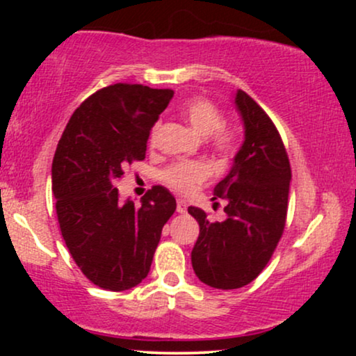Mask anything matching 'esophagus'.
<instances>
[{"mask_svg": "<svg viewBox=\"0 0 356 356\" xmlns=\"http://www.w3.org/2000/svg\"><path fill=\"white\" fill-rule=\"evenodd\" d=\"M186 211H187V204L179 199V201H177V212H179V214H184Z\"/></svg>", "mask_w": 356, "mask_h": 356, "instance_id": "obj_1", "label": "esophagus"}]
</instances>
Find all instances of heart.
Returning a JSON list of instances; mask_svg holds the SVG:
<instances>
[{
    "mask_svg": "<svg viewBox=\"0 0 356 356\" xmlns=\"http://www.w3.org/2000/svg\"><path fill=\"white\" fill-rule=\"evenodd\" d=\"M182 117L189 122L194 130L201 136H209L212 149L219 154H231L238 144V134L231 127L222 125L224 115L218 105L206 99H191L182 105ZM159 136V125L150 130L149 140L155 144ZM211 177V167L204 162L182 161L167 167L162 174V181L174 192L181 195H189L202 186Z\"/></svg>",
    "mask_w": 356,
    "mask_h": 356,
    "instance_id": "1",
    "label": "heart"
}]
</instances>
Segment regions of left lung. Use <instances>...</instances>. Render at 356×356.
<instances>
[{
    "instance_id": "left-lung-1",
    "label": "left lung",
    "mask_w": 356,
    "mask_h": 356,
    "mask_svg": "<svg viewBox=\"0 0 356 356\" xmlns=\"http://www.w3.org/2000/svg\"><path fill=\"white\" fill-rule=\"evenodd\" d=\"M236 107L244 122V142L229 174L214 187L227 214L212 222L199 207L189 214L199 222L192 268L202 283L218 289L243 288L266 268L283 236L291 167L271 118L243 90Z\"/></svg>"
}]
</instances>
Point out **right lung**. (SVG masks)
<instances>
[{
  "label": "right lung",
  "instance_id": "obj_1",
  "mask_svg": "<svg viewBox=\"0 0 356 356\" xmlns=\"http://www.w3.org/2000/svg\"><path fill=\"white\" fill-rule=\"evenodd\" d=\"M174 92L115 83L81 102L63 130L51 164L61 236L80 271L108 291L147 277L162 227L175 211L165 187L147 191L142 206L118 201L124 169L144 161L147 140Z\"/></svg>",
  "mask_w": 356,
  "mask_h": 356
}]
</instances>
